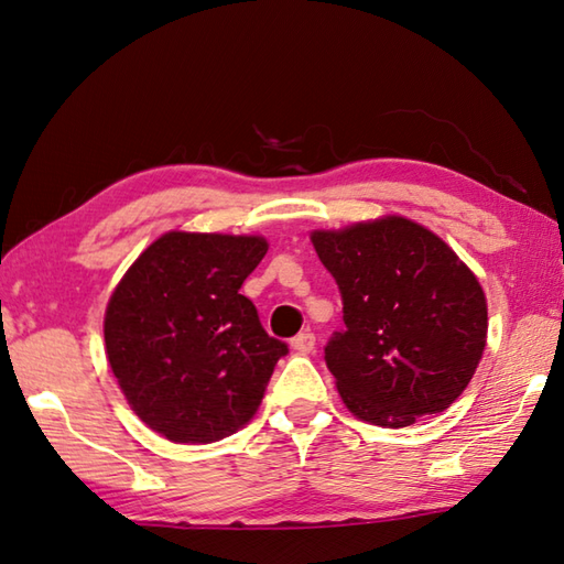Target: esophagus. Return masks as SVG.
Instances as JSON below:
<instances>
[{
	"label": "esophagus",
	"mask_w": 564,
	"mask_h": 564,
	"mask_svg": "<svg viewBox=\"0 0 564 564\" xmlns=\"http://www.w3.org/2000/svg\"><path fill=\"white\" fill-rule=\"evenodd\" d=\"M291 347L297 351V355H311V351L315 349V335L313 333H301V335H295L293 339H291Z\"/></svg>",
	"instance_id": "1"
}]
</instances>
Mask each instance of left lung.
Instances as JSON below:
<instances>
[{
    "instance_id": "left-lung-1",
    "label": "left lung",
    "mask_w": 564,
    "mask_h": 564,
    "mask_svg": "<svg viewBox=\"0 0 564 564\" xmlns=\"http://www.w3.org/2000/svg\"><path fill=\"white\" fill-rule=\"evenodd\" d=\"M341 295L345 329L325 347L341 401L361 421L413 425L467 389L487 347V297L433 231L383 217L313 231Z\"/></svg>"
}]
</instances>
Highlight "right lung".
Returning a JSON list of instances; mask_svg holds the SVG:
<instances>
[{"mask_svg":"<svg viewBox=\"0 0 564 564\" xmlns=\"http://www.w3.org/2000/svg\"><path fill=\"white\" fill-rule=\"evenodd\" d=\"M261 237L169 231L131 263L105 313L107 359L143 423L171 443H217L247 425L289 345L239 289Z\"/></svg>","mask_w":564,"mask_h":564,"instance_id":"1","label":"right lung"}]
</instances>
